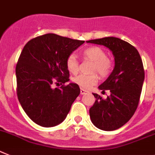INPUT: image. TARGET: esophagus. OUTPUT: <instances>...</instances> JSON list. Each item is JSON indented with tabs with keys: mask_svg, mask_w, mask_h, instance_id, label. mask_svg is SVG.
I'll use <instances>...</instances> for the list:
<instances>
[{
	"mask_svg": "<svg viewBox=\"0 0 155 155\" xmlns=\"http://www.w3.org/2000/svg\"><path fill=\"white\" fill-rule=\"evenodd\" d=\"M87 92L88 91H87L86 90L83 89V88H80V94H84L87 93Z\"/></svg>",
	"mask_w": 155,
	"mask_h": 155,
	"instance_id": "34e87169",
	"label": "esophagus"
}]
</instances>
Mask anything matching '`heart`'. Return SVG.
I'll list each match as a JSON object with an SVG mask.
<instances>
[{"label": "heart", "instance_id": "obj_1", "mask_svg": "<svg viewBox=\"0 0 155 155\" xmlns=\"http://www.w3.org/2000/svg\"><path fill=\"white\" fill-rule=\"evenodd\" d=\"M82 55L85 59L94 62L91 72L97 73L102 79L109 77L114 69V63L109 58L107 53L98 46H90L82 51ZM65 65L68 71L71 74H76L79 70V62L77 58L73 54H70L65 61ZM98 81V75L97 74L91 75H79L72 79L74 84L80 86L81 88L88 89L92 86L95 85Z\"/></svg>", "mask_w": 155, "mask_h": 155}]
</instances>
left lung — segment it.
Returning a JSON list of instances; mask_svg holds the SVG:
<instances>
[{
	"mask_svg": "<svg viewBox=\"0 0 155 155\" xmlns=\"http://www.w3.org/2000/svg\"><path fill=\"white\" fill-rule=\"evenodd\" d=\"M87 42L105 45L114 56V71L98 87L102 92L110 91V95L103 99L93 94L96 99L89 110L94 125L104 131H114L125 124L137 109L145 75L143 64L137 49L118 38H102Z\"/></svg>",
	"mask_w": 155,
	"mask_h": 155,
	"instance_id": "1",
	"label": "left lung"
}]
</instances>
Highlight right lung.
<instances>
[{
	"label": "right lung",
	"instance_id": "add662e5",
	"mask_svg": "<svg viewBox=\"0 0 155 155\" xmlns=\"http://www.w3.org/2000/svg\"><path fill=\"white\" fill-rule=\"evenodd\" d=\"M84 41L55 34H45L30 40L23 47L15 67L16 93L30 119L49 128L61 124L80 93L69 80L66 58ZM62 84L52 88L53 84Z\"/></svg>",
	"mask_w": 155,
	"mask_h": 155
}]
</instances>
